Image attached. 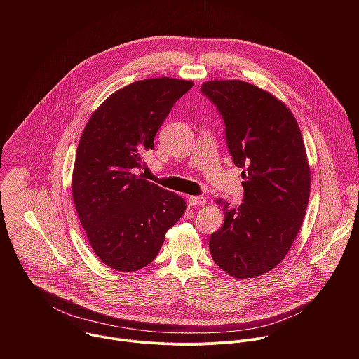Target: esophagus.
<instances>
[{
    "label": "esophagus",
    "instance_id": "esophagus-1",
    "mask_svg": "<svg viewBox=\"0 0 359 359\" xmlns=\"http://www.w3.org/2000/svg\"><path fill=\"white\" fill-rule=\"evenodd\" d=\"M188 203L189 205H205V199L203 196H191L188 199Z\"/></svg>",
    "mask_w": 359,
    "mask_h": 359
}]
</instances>
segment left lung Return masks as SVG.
Returning <instances> with one entry per match:
<instances>
[{
	"label": "left lung",
	"instance_id": "obj_1",
	"mask_svg": "<svg viewBox=\"0 0 359 359\" xmlns=\"http://www.w3.org/2000/svg\"><path fill=\"white\" fill-rule=\"evenodd\" d=\"M201 91L217 106L245 180L242 205L217 201L225 219L210 235V253L231 276L256 278L285 258L303 224L311 189L303 137L289 107L253 84L217 80Z\"/></svg>",
	"mask_w": 359,
	"mask_h": 359
}]
</instances>
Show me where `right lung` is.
<instances>
[{
  "label": "right lung",
  "mask_w": 359,
  "mask_h": 359,
  "mask_svg": "<svg viewBox=\"0 0 359 359\" xmlns=\"http://www.w3.org/2000/svg\"><path fill=\"white\" fill-rule=\"evenodd\" d=\"M194 83L140 80L113 93L90 117L76 154L72 194L95 255L120 272L154 261L187 203L134 174L174 103Z\"/></svg>",
  "instance_id": "obj_1"
}]
</instances>
